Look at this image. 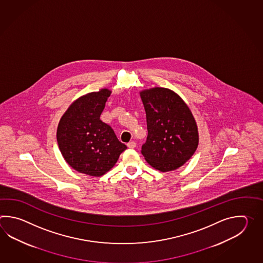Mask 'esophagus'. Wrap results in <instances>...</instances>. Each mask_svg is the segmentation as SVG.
I'll list each match as a JSON object with an SVG mask.
<instances>
[{
  "instance_id": "obj_1",
  "label": "esophagus",
  "mask_w": 263,
  "mask_h": 263,
  "mask_svg": "<svg viewBox=\"0 0 263 263\" xmlns=\"http://www.w3.org/2000/svg\"><path fill=\"white\" fill-rule=\"evenodd\" d=\"M135 146H136V143L134 141H132V142L128 143V147H129V148H134Z\"/></svg>"
}]
</instances>
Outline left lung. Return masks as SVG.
I'll return each instance as SVG.
<instances>
[{
	"mask_svg": "<svg viewBox=\"0 0 263 263\" xmlns=\"http://www.w3.org/2000/svg\"><path fill=\"white\" fill-rule=\"evenodd\" d=\"M145 107L147 138L145 161L161 172L182 166L196 152L199 136L190 108L177 93L163 87L140 92Z\"/></svg>",
	"mask_w": 263,
	"mask_h": 263,
	"instance_id": "8db88e82",
	"label": "left lung"
}]
</instances>
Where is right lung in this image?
<instances>
[{"label": "right lung", "mask_w": 263, "mask_h": 263, "mask_svg": "<svg viewBox=\"0 0 263 263\" xmlns=\"http://www.w3.org/2000/svg\"><path fill=\"white\" fill-rule=\"evenodd\" d=\"M111 90L82 96L67 108L57 127V143L65 161L76 171L101 177L118 162L127 146L112 128L102 122L101 112Z\"/></svg>", "instance_id": "add662e5"}]
</instances>
